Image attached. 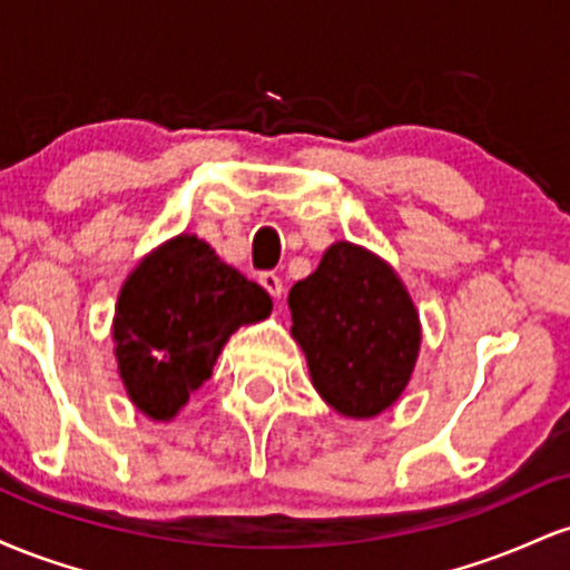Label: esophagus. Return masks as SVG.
I'll list each match as a JSON object with an SVG mask.
<instances>
[{
  "instance_id": "34e87169",
  "label": "esophagus",
  "mask_w": 570,
  "mask_h": 570,
  "mask_svg": "<svg viewBox=\"0 0 570 570\" xmlns=\"http://www.w3.org/2000/svg\"><path fill=\"white\" fill-rule=\"evenodd\" d=\"M259 284L265 286V292L271 294V297H281V294H284V284H281V278L276 276V273H263V276H259Z\"/></svg>"
}]
</instances>
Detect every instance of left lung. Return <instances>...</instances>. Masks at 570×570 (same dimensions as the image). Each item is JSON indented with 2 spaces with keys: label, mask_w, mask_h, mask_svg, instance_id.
<instances>
[{
  "label": "left lung",
  "mask_w": 570,
  "mask_h": 570,
  "mask_svg": "<svg viewBox=\"0 0 570 570\" xmlns=\"http://www.w3.org/2000/svg\"><path fill=\"white\" fill-rule=\"evenodd\" d=\"M292 337L318 396L351 421L394 407L421 353V316L399 273L370 248L337 240L289 292Z\"/></svg>",
  "instance_id": "left-lung-1"
}]
</instances>
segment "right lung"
<instances>
[{"label": "right lung", "instance_id": "right-lung-1", "mask_svg": "<svg viewBox=\"0 0 570 570\" xmlns=\"http://www.w3.org/2000/svg\"><path fill=\"white\" fill-rule=\"evenodd\" d=\"M271 311V294L222 263L195 233L153 248L122 281L112 318L117 372L130 404L149 421H174L212 377L233 332Z\"/></svg>", "mask_w": 570, "mask_h": 570}]
</instances>
